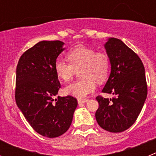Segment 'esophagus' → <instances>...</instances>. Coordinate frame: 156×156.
I'll use <instances>...</instances> for the list:
<instances>
[{
	"mask_svg": "<svg viewBox=\"0 0 156 156\" xmlns=\"http://www.w3.org/2000/svg\"><path fill=\"white\" fill-rule=\"evenodd\" d=\"M87 101H88V99L87 98L78 99V103H79V104H83V103H86Z\"/></svg>",
	"mask_w": 156,
	"mask_h": 156,
	"instance_id": "1",
	"label": "esophagus"
}]
</instances>
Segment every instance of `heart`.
Here are the masks:
<instances>
[{
    "label": "heart",
    "mask_w": 156,
    "mask_h": 156,
    "mask_svg": "<svg viewBox=\"0 0 156 156\" xmlns=\"http://www.w3.org/2000/svg\"><path fill=\"white\" fill-rule=\"evenodd\" d=\"M69 63L58 59L55 70L59 79L68 82L76 71L83 79L72 83L65 88V92L78 98H83L95 90V81L102 83L109 70V58L105 52L98 51L92 48L78 46L67 54Z\"/></svg>",
    "instance_id": "obj_1"
}]
</instances>
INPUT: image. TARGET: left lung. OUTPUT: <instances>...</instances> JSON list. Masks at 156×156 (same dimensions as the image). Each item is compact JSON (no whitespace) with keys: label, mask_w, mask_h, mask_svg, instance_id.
I'll return each mask as SVG.
<instances>
[{"label":"left lung","mask_w":156,"mask_h":156,"mask_svg":"<svg viewBox=\"0 0 156 156\" xmlns=\"http://www.w3.org/2000/svg\"><path fill=\"white\" fill-rule=\"evenodd\" d=\"M111 72L103 93L112 99L98 96L96 120L102 129L119 133L129 128L137 119L147 98L145 71L137 54L119 39L110 37L104 45Z\"/></svg>","instance_id":"obj_1"}]
</instances>
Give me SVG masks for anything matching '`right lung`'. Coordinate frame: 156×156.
I'll use <instances>...</instances> for the list:
<instances>
[{"label": "right lung", "mask_w": 156, "mask_h": 156, "mask_svg": "<svg viewBox=\"0 0 156 156\" xmlns=\"http://www.w3.org/2000/svg\"><path fill=\"white\" fill-rule=\"evenodd\" d=\"M64 44L40 41L23 53L16 68V104L34 130L50 138L68 130L77 107L70 95L54 99L61 87L55 63Z\"/></svg>", "instance_id": "right-lung-1"}]
</instances>
